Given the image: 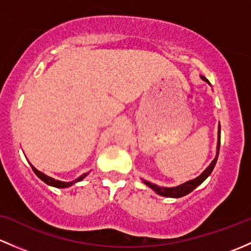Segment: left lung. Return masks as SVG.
<instances>
[{
	"mask_svg": "<svg viewBox=\"0 0 251 251\" xmlns=\"http://www.w3.org/2000/svg\"><path fill=\"white\" fill-rule=\"evenodd\" d=\"M201 78H202L203 81L208 82V79H206L204 76H201ZM220 139H221V128H220V125H219L218 145H216V156H215V158L211 161V163L205 168V170H204L200 176L195 177V179H192V180H188V181L183 182V183H181V185L174 186V187H163V186H158V185H156V183L146 181V180H143V182L146 186H149L150 188H152V190H153L157 195L163 196V197L180 198V197H183V196L188 195V193L192 192L196 187H198V186H200L201 183H202L204 180H205L206 177L211 174V172H213V169H214V167H215L216 161H218V157H219V150H220Z\"/></svg>",
	"mask_w": 251,
	"mask_h": 251,
	"instance_id": "1",
	"label": "left lung"
}]
</instances>
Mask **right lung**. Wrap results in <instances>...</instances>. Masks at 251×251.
<instances>
[{"instance_id": "1", "label": "right lung", "mask_w": 251, "mask_h": 251, "mask_svg": "<svg viewBox=\"0 0 251 251\" xmlns=\"http://www.w3.org/2000/svg\"><path fill=\"white\" fill-rule=\"evenodd\" d=\"M31 168H32V170H33V172H35V174L37 175V176L40 177V179L42 180L43 182H46V183H47V185L53 186V187H56V188L70 187V186H72V185H74V183H76V182H78V181H82V180H83L84 177H86L87 175L89 174V173H84V174H82L81 176H78L76 180H74V181H60V180H55V179H54V177L48 176V175H46L45 173H42V172H40V170H37L35 167H33L32 164H31Z\"/></svg>"}]
</instances>
